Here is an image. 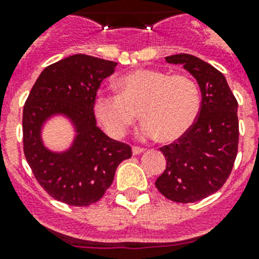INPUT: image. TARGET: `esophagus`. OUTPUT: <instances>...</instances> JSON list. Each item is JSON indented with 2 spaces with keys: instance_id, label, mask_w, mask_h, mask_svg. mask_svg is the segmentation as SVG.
<instances>
[{
  "instance_id": "esophagus-1",
  "label": "esophagus",
  "mask_w": 259,
  "mask_h": 259,
  "mask_svg": "<svg viewBox=\"0 0 259 259\" xmlns=\"http://www.w3.org/2000/svg\"><path fill=\"white\" fill-rule=\"evenodd\" d=\"M144 152L143 148H140V146H132V154L134 155H139L141 154V153Z\"/></svg>"
}]
</instances>
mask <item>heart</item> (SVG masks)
Masks as SVG:
<instances>
[{
  "instance_id": "obj_1",
  "label": "heart",
  "mask_w": 259,
  "mask_h": 259,
  "mask_svg": "<svg viewBox=\"0 0 259 259\" xmlns=\"http://www.w3.org/2000/svg\"><path fill=\"white\" fill-rule=\"evenodd\" d=\"M116 88L118 95L101 92L95 100L96 116L113 137L124 136L140 113L141 139L161 136L171 143L191 130L200 113L197 84L184 75L137 68L119 77Z\"/></svg>"
}]
</instances>
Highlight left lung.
<instances>
[{
    "label": "left lung",
    "mask_w": 259,
    "mask_h": 259,
    "mask_svg": "<svg viewBox=\"0 0 259 259\" xmlns=\"http://www.w3.org/2000/svg\"><path fill=\"white\" fill-rule=\"evenodd\" d=\"M164 59L182 65L197 80L202 100L191 130L161 148L166 170L155 187L171 201L196 202L219 191L232 171L239 145L237 101L224 75L207 62L191 54Z\"/></svg>",
    "instance_id": "8db88e82"
}]
</instances>
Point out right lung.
<instances>
[{
    "instance_id": "1",
    "label": "right lung",
    "mask_w": 259,
    "mask_h": 259,
    "mask_svg": "<svg viewBox=\"0 0 259 259\" xmlns=\"http://www.w3.org/2000/svg\"><path fill=\"white\" fill-rule=\"evenodd\" d=\"M116 62L74 54L44 68L23 109V149L36 180L53 198L88 206L102 197L116 167L131 158V146L110 139L97 127L95 100L102 80ZM63 116L74 128L73 143L54 152L42 141V128Z\"/></svg>"
}]
</instances>
